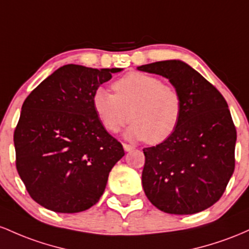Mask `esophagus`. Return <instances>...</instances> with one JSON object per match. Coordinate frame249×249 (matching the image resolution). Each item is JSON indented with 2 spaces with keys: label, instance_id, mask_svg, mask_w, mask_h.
I'll list each match as a JSON object with an SVG mask.
<instances>
[{
  "label": "esophagus",
  "instance_id": "1",
  "mask_svg": "<svg viewBox=\"0 0 249 249\" xmlns=\"http://www.w3.org/2000/svg\"><path fill=\"white\" fill-rule=\"evenodd\" d=\"M124 149L125 152H130V150L134 149L133 146H130V144H127V143H124Z\"/></svg>",
  "mask_w": 249,
  "mask_h": 249
}]
</instances>
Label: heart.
Returning a JSON list of instances; mask_svg holds the SVG:
<instances>
[{
    "instance_id": "1",
    "label": "heart",
    "mask_w": 249,
    "mask_h": 249,
    "mask_svg": "<svg viewBox=\"0 0 249 249\" xmlns=\"http://www.w3.org/2000/svg\"><path fill=\"white\" fill-rule=\"evenodd\" d=\"M113 89L115 94L100 87L91 97L97 119L109 133L120 132L130 119L125 139L158 144L177 130L182 99L173 86L146 72L132 71L115 81Z\"/></svg>"
}]
</instances>
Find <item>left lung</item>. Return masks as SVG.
I'll list each match as a JSON object with an SVG mask.
<instances>
[{
  "instance_id": "8db88e82",
  "label": "left lung",
  "mask_w": 249,
  "mask_h": 249,
  "mask_svg": "<svg viewBox=\"0 0 249 249\" xmlns=\"http://www.w3.org/2000/svg\"><path fill=\"white\" fill-rule=\"evenodd\" d=\"M138 69L168 79L182 99V115L174 134L143 149L146 196L164 213L205 211L222 196L235 167L236 130L227 102L183 61H160Z\"/></svg>"
}]
</instances>
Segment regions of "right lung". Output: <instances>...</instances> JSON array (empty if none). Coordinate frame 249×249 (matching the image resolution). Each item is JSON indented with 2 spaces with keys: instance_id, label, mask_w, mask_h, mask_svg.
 Masks as SVG:
<instances>
[{
  "instance_id": "obj_1",
  "label": "right lung",
  "mask_w": 249,
  "mask_h": 249,
  "mask_svg": "<svg viewBox=\"0 0 249 249\" xmlns=\"http://www.w3.org/2000/svg\"><path fill=\"white\" fill-rule=\"evenodd\" d=\"M121 71L66 64L24 100L14 133L16 168L42 207L79 213L102 196L124 150L97 119L91 97Z\"/></svg>"
}]
</instances>
